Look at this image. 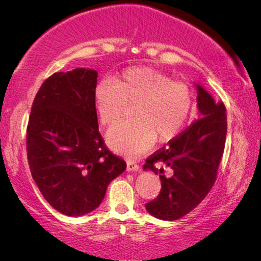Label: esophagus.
I'll use <instances>...</instances> for the list:
<instances>
[{
	"label": "esophagus",
	"instance_id": "1",
	"mask_svg": "<svg viewBox=\"0 0 261 261\" xmlns=\"http://www.w3.org/2000/svg\"><path fill=\"white\" fill-rule=\"evenodd\" d=\"M140 169V166L138 164H135L134 162H128L127 163V171L128 172H137Z\"/></svg>",
	"mask_w": 261,
	"mask_h": 261
}]
</instances>
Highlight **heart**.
<instances>
[{"label":"heart","mask_w":261,"mask_h":261,"mask_svg":"<svg viewBox=\"0 0 261 261\" xmlns=\"http://www.w3.org/2000/svg\"><path fill=\"white\" fill-rule=\"evenodd\" d=\"M94 102L103 124H112L133 105L135 120L121 121L107 132L113 151L138 156L159 141L177 137L188 122L192 108L190 88L169 74L147 66L132 67L113 81H101Z\"/></svg>","instance_id":"1"}]
</instances>
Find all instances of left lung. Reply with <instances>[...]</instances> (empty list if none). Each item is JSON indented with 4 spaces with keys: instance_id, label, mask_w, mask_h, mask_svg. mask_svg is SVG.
Listing matches in <instances>:
<instances>
[{
    "instance_id": "8db88e82",
    "label": "left lung",
    "mask_w": 261,
    "mask_h": 261,
    "mask_svg": "<svg viewBox=\"0 0 261 261\" xmlns=\"http://www.w3.org/2000/svg\"><path fill=\"white\" fill-rule=\"evenodd\" d=\"M197 90V120L169 141L166 147L146 160L145 171H153L162 181L156 198L145 205L156 219L174 221L195 209L216 179L227 135L223 103L216 102L202 85Z\"/></svg>"
}]
</instances>
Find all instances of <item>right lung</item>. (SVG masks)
Masks as SVG:
<instances>
[{
	"label": "right lung",
	"instance_id": "add662e5",
	"mask_svg": "<svg viewBox=\"0 0 261 261\" xmlns=\"http://www.w3.org/2000/svg\"><path fill=\"white\" fill-rule=\"evenodd\" d=\"M97 74L85 67L52 74L39 89L28 121L32 177L49 205L66 216L97 208L127 166L107 149L98 132Z\"/></svg>",
	"mask_w": 261,
	"mask_h": 261
}]
</instances>
